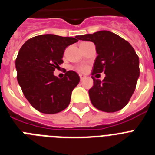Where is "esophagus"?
<instances>
[{
    "label": "esophagus",
    "instance_id": "obj_1",
    "mask_svg": "<svg viewBox=\"0 0 155 155\" xmlns=\"http://www.w3.org/2000/svg\"><path fill=\"white\" fill-rule=\"evenodd\" d=\"M79 76H80V78H81V80H83V79L84 78H85V75H84V74H81L80 75H79Z\"/></svg>",
    "mask_w": 155,
    "mask_h": 155
}]
</instances>
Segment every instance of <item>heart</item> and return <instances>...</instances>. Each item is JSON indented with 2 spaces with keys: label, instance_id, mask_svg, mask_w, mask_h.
<instances>
[{
  "label": "heart",
  "instance_id": "b5f03b06",
  "mask_svg": "<svg viewBox=\"0 0 155 155\" xmlns=\"http://www.w3.org/2000/svg\"><path fill=\"white\" fill-rule=\"evenodd\" d=\"M86 69H87V68L85 66H81V67L78 68V71H81V72H84V71H86Z\"/></svg>",
  "mask_w": 155,
  "mask_h": 155
}]
</instances>
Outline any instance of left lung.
Here are the masks:
<instances>
[{
    "instance_id": "1",
    "label": "left lung",
    "mask_w": 155,
    "mask_h": 155,
    "mask_svg": "<svg viewBox=\"0 0 155 155\" xmlns=\"http://www.w3.org/2000/svg\"><path fill=\"white\" fill-rule=\"evenodd\" d=\"M94 42L98 54L91 75L104 72L101 81L91 77L94 85L88 91L92 105L106 113L119 111L128 103L140 76L139 57L133 46L118 35L109 31L78 36Z\"/></svg>"
}]
</instances>
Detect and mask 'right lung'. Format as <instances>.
<instances>
[{
	"instance_id": "add662e5",
	"label": "right lung",
	"mask_w": 155,
	"mask_h": 155,
	"mask_svg": "<svg viewBox=\"0 0 155 155\" xmlns=\"http://www.w3.org/2000/svg\"><path fill=\"white\" fill-rule=\"evenodd\" d=\"M77 42L78 36L46 34L27 40L19 50L15 61L18 82L31 106L40 113L55 114L70 104L80 77L68 71L61 79L53 71L64 62L66 48Z\"/></svg>"
}]
</instances>
